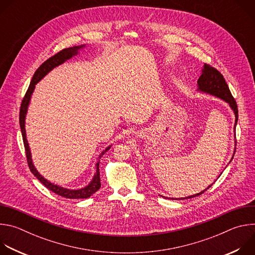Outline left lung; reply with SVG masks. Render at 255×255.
I'll list each match as a JSON object with an SVG mask.
<instances>
[{
  "instance_id": "obj_1",
  "label": "left lung",
  "mask_w": 255,
  "mask_h": 255,
  "mask_svg": "<svg viewBox=\"0 0 255 255\" xmlns=\"http://www.w3.org/2000/svg\"><path fill=\"white\" fill-rule=\"evenodd\" d=\"M198 90L201 91V92L213 95L217 98H220V99L224 100L226 103H228L232 110L234 111V114H235V127H236V124H237V121H238L237 104H236V101L233 98V96H232V94L229 90V87H228L224 77L222 76V74L219 70H217L215 67L211 66L210 64L205 63L204 68L202 70V75L198 80ZM211 186H209L206 190H204L203 192H201L197 195L190 196V197H187V198H180L179 200L191 199V198L200 196L203 193H205L209 188H211ZM175 200H178V199H175Z\"/></svg>"
}]
</instances>
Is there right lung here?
<instances>
[{
  "instance_id": "1",
  "label": "right lung",
  "mask_w": 255,
  "mask_h": 255,
  "mask_svg": "<svg viewBox=\"0 0 255 255\" xmlns=\"http://www.w3.org/2000/svg\"><path fill=\"white\" fill-rule=\"evenodd\" d=\"M85 45H81V46H74V47H69V48H65L60 50L59 52H57L56 54H54L53 56H51L50 58H48L46 61H44L38 68L37 70L35 71V74L32 78V81L29 85V88L22 100L21 103V108H20V117H19V122H20V127H21V132H22V137H23V142H24V147H25V152H26V158H27V162H28V166L31 170V172L37 177L41 184H43L48 190H50L52 193L61 196L63 198L66 199H87L90 198L93 194H95L100 188H101V180H100V171H99V163H97V170H96V174L93 178V180L90 183L89 186H87L84 189L81 190H68V189H64L61 188L59 186H56L54 184H51L50 181H48L47 179H45L36 168L34 167L33 163H32V159H31V153H30V149H29V145L26 139V131H25V117H26V113H27V109H28V105L30 103V98L31 95L35 89V85L37 84L42 78H44L48 72L53 69L54 67H56L57 65L63 63L65 60L71 58L74 55L78 54L79 50L84 48ZM111 146L107 147L100 155V157L109 149H110Z\"/></svg>"
}]
</instances>
